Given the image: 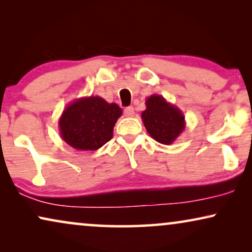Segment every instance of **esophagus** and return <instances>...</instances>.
<instances>
[{"mask_svg": "<svg viewBox=\"0 0 252 252\" xmlns=\"http://www.w3.org/2000/svg\"><path fill=\"white\" fill-rule=\"evenodd\" d=\"M124 113H125L126 117H134V115H135V110H134L133 106H128V108L124 110Z\"/></svg>", "mask_w": 252, "mask_h": 252, "instance_id": "obj_1", "label": "esophagus"}]
</instances>
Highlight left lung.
<instances>
[{
  "label": "left lung",
  "instance_id": "8db88e82",
  "mask_svg": "<svg viewBox=\"0 0 252 252\" xmlns=\"http://www.w3.org/2000/svg\"><path fill=\"white\" fill-rule=\"evenodd\" d=\"M146 106L141 118L147 132L161 144L173 143L186 127L185 115L181 110L156 94L146 99Z\"/></svg>",
  "mask_w": 252,
  "mask_h": 252
}]
</instances>
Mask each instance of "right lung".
<instances>
[{
  "mask_svg": "<svg viewBox=\"0 0 252 252\" xmlns=\"http://www.w3.org/2000/svg\"><path fill=\"white\" fill-rule=\"evenodd\" d=\"M123 115L116 103L99 96L74 99L58 120L62 139L77 150L94 151L112 139L113 127Z\"/></svg>",
  "mask_w": 252,
  "mask_h": 252,
  "instance_id": "obj_1",
  "label": "right lung"
}]
</instances>
